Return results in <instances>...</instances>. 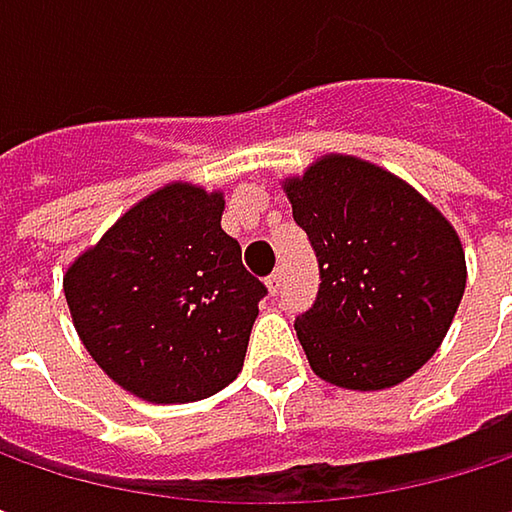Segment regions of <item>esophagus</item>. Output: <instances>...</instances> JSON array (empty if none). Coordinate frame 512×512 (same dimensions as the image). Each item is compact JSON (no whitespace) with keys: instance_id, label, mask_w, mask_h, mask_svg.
Segmentation results:
<instances>
[{"instance_id":"esophagus-1","label":"esophagus","mask_w":512,"mask_h":512,"mask_svg":"<svg viewBox=\"0 0 512 512\" xmlns=\"http://www.w3.org/2000/svg\"><path fill=\"white\" fill-rule=\"evenodd\" d=\"M266 290H269L272 296H275V293L281 290V269H275V272H272V275L266 278Z\"/></svg>"}]
</instances>
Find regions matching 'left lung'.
<instances>
[{"label": "left lung", "mask_w": 512, "mask_h": 512, "mask_svg": "<svg viewBox=\"0 0 512 512\" xmlns=\"http://www.w3.org/2000/svg\"><path fill=\"white\" fill-rule=\"evenodd\" d=\"M281 189L320 263L317 302L296 320L311 370L350 391L406 382L460 308V234L415 186L358 156H320Z\"/></svg>", "instance_id": "obj_1"}]
</instances>
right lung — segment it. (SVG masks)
I'll return each mask as SVG.
<instances>
[{"instance_id":"obj_1","label":"right lung","mask_w":512,"mask_h":512,"mask_svg":"<svg viewBox=\"0 0 512 512\" xmlns=\"http://www.w3.org/2000/svg\"><path fill=\"white\" fill-rule=\"evenodd\" d=\"M222 210L219 189L171 180L64 272L82 347L139 400H204L243 370L266 287L222 231Z\"/></svg>"}]
</instances>
